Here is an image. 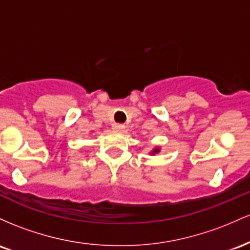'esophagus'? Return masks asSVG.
<instances>
[{
  "label": "esophagus",
  "mask_w": 250,
  "mask_h": 250,
  "mask_svg": "<svg viewBox=\"0 0 250 250\" xmlns=\"http://www.w3.org/2000/svg\"><path fill=\"white\" fill-rule=\"evenodd\" d=\"M112 128H113L114 131H117V132H120V131H123L125 128V126L123 124H119V123H116V124L112 125Z\"/></svg>",
  "instance_id": "esophagus-1"
}]
</instances>
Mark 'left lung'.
I'll list each match as a JSON object with an SVG mask.
<instances>
[{
    "mask_svg": "<svg viewBox=\"0 0 250 250\" xmlns=\"http://www.w3.org/2000/svg\"><path fill=\"white\" fill-rule=\"evenodd\" d=\"M158 148H155V150H153V153H156V152H158Z\"/></svg>",
    "mask_w": 250,
    "mask_h": 250,
    "instance_id": "1",
    "label": "left lung"
}]
</instances>
